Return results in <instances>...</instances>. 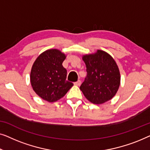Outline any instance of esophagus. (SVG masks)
Returning a JSON list of instances; mask_svg holds the SVG:
<instances>
[{
  "label": "esophagus",
  "mask_w": 150,
  "mask_h": 150,
  "mask_svg": "<svg viewBox=\"0 0 150 150\" xmlns=\"http://www.w3.org/2000/svg\"><path fill=\"white\" fill-rule=\"evenodd\" d=\"M74 85H75V86H80V85H81V81H80V80H78L77 81L75 82V83H74Z\"/></svg>",
  "instance_id": "obj_1"
}]
</instances>
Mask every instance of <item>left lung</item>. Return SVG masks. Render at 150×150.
<instances>
[{
	"mask_svg": "<svg viewBox=\"0 0 150 150\" xmlns=\"http://www.w3.org/2000/svg\"><path fill=\"white\" fill-rule=\"evenodd\" d=\"M82 60L87 71V76L80 86L83 95L96 105L111 100L120 85V70L113 57L98 50L94 54L83 55Z\"/></svg>",
	"mask_w": 150,
	"mask_h": 150,
	"instance_id": "1",
	"label": "left lung"
}]
</instances>
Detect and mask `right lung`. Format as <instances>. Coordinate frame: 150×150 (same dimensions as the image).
<instances>
[{
	"label": "right lung",
	"mask_w": 150,
	"mask_h": 150,
	"mask_svg": "<svg viewBox=\"0 0 150 150\" xmlns=\"http://www.w3.org/2000/svg\"><path fill=\"white\" fill-rule=\"evenodd\" d=\"M67 56L59 50L43 52L34 62L30 71V83L35 93L47 102L62 98L73 83L67 81V70L62 66Z\"/></svg>",
	"instance_id": "add662e5"
}]
</instances>
